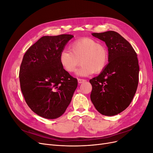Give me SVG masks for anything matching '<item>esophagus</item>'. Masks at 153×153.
<instances>
[{"label":"esophagus","mask_w":153,"mask_h":153,"mask_svg":"<svg viewBox=\"0 0 153 153\" xmlns=\"http://www.w3.org/2000/svg\"><path fill=\"white\" fill-rule=\"evenodd\" d=\"M86 82V80H84V79H80V78H78V84H82V83H84V82Z\"/></svg>","instance_id":"obj_1"}]
</instances>
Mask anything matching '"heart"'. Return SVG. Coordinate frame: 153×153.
Segmentation results:
<instances>
[{
  "mask_svg": "<svg viewBox=\"0 0 153 153\" xmlns=\"http://www.w3.org/2000/svg\"><path fill=\"white\" fill-rule=\"evenodd\" d=\"M70 50L64 49L59 55L62 66L69 73L76 71L78 75L86 76L92 73H99L106 68L108 62V51L106 46L96 40L84 38L77 39L69 46Z\"/></svg>",
  "mask_w": 153,
  "mask_h": 153,
  "instance_id": "heart-1",
  "label": "heart"
}]
</instances>
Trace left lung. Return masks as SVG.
<instances>
[{
    "label": "left lung",
    "instance_id": "left-lung-1",
    "mask_svg": "<svg viewBox=\"0 0 153 153\" xmlns=\"http://www.w3.org/2000/svg\"><path fill=\"white\" fill-rule=\"evenodd\" d=\"M104 41L108 51V63L98 76L91 79V100L102 115L113 116L131 103L138 87L139 66L131 45L117 32L92 33Z\"/></svg>",
    "mask_w": 153,
    "mask_h": 153
}]
</instances>
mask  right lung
<instances>
[{"label":"right lung","mask_w":153,"mask_h":153,"mask_svg":"<svg viewBox=\"0 0 153 153\" xmlns=\"http://www.w3.org/2000/svg\"><path fill=\"white\" fill-rule=\"evenodd\" d=\"M71 34L45 36L27 50L20 68V82L27 104L34 113L52 119L65 112L78 82L59 61Z\"/></svg>","instance_id":"add662e5"}]
</instances>
